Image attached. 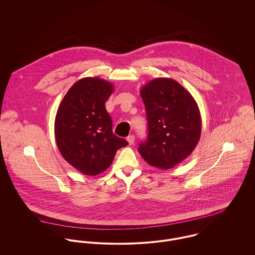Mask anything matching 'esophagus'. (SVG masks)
Wrapping results in <instances>:
<instances>
[{
  "label": "esophagus",
  "instance_id": "esophagus-1",
  "mask_svg": "<svg viewBox=\"0 0 255 255\" xmlns=\"http://www.w3.org/2000/svg\"><path fill=\"white\" fill-rule=\"evenodd\" d=\"M127 140H128V142L129 145H132V144L134 143V135H128V136L127 137Z\"/></svg>",
  "mask_w": 255,
  "mask_h": 255
}]
</instances>
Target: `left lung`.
I'll list each match as a JSON object with an SVG mask.
<instances>
[{
  "instance_id": "left-lung-1",
  "label": "left lung",
  "mask_w": 255,
  "mask_h": 255,
  "mask_svg": "<svg viewBox=\"0 0 255 255\" xmlns=\"http://www.w3.org/2000/svg\"><path fill=\"white\" fill-rule=\"evenodd\" d=\"M148 135L138 152L146 162L168 170L187 158L201 134V117L191 94L178 81L159 77L140 90Z\"/></svg>"
}]
</instances>
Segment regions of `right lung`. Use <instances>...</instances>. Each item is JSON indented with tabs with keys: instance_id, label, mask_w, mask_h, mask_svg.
Returning <instances> with one entry per match:
<instances>
[{
	"instance_id": "add662e5",
	"label": "right lung",
	"mask_w": 255,
	"mask_h": 255,
	"mask_svg": "<svg viewBox=\"0 0 255 255\" xmlns=\"http://www.w3.org/2000/svg\"><path fill=\"white\" fill-rule=\"evenodd\" d=\"M113 84L99 77H85L69 89L55 119V137L66 161L87 176L111 166L116 152L128 141L113 133L105 102Z\"/></svg>"
}]
</instances>
